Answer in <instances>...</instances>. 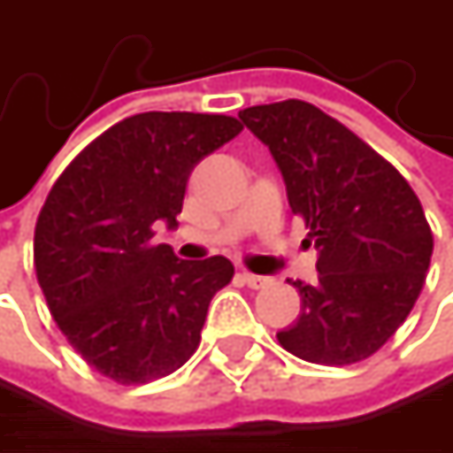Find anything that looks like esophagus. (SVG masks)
I'll list each match as a JSON object with an SVG mask.
<instances>
[{
	"instance_id": "1",
	"label": "esophagus",
	"mask_w": 453,
	"mask_h": 453,
	"mask_svg": "<svg viewBox=\"0 0 453 453\" xmlns=\"http://www.w3.org/2000/svg\"><path fill=\"white\" fill-rule=\"evenodd\" d=\"M241 280H243L249 288H265V286H270V283H273L267 275H254V273H241Z\"/></svg>"
}]
</instances>
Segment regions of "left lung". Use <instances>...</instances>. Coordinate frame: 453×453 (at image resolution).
I'll return each mask as SVG.
<instances>
[{
	"mask_svg": "<svg viewBox=\"0 0 453 453\" xmlns=\"http://www.w3.org/2000/svg\"><path fill=\"white\" fill-rule=\"evenodd\" d=\"M238 118L270 146L291 212L319 251V283H294L302 315L278 343L325 367L372 357L427 278L433 230L417 194L388 159L310 102L257 104Z\"/></svg>",
	"mask_w": 453,
	"mask_h": 453,
	"instance_id": "8db88e82",
	"label": "left lung"
}]
</instances>
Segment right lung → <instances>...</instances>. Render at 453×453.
<instances>
[{"instance_id": "add662e5", "label": "right lung", "mask_w": 453, "mask_h": 453, "mask_svg": "<svg viewBox=\"0 0 453 453\" xmlns=\"http://www.w3.org/2000/svg\"><path fill=\"white\" fill-rule=\"evenodd\" d=\"M227 115L141 112L94 138L57 178L34 233L46 307L88 367L138 386L199 349L226 257L186 262L154 226H178L194 165L241 134Z\"/></svg>"}]
</instances>
